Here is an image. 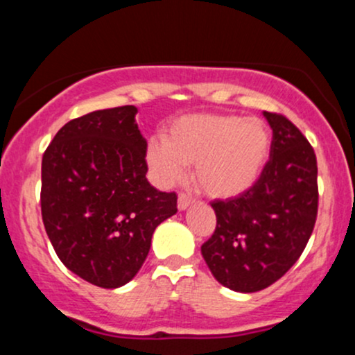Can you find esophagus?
Wrapping results in <instances>:
<instances>
[{
	"instance_id": "1",
	"label": "esophagus",
	"mask_w": 355,
	"mask_h": 355,
	"mask_svg": "<svg viewBox=\"0 0 355 355\" xmlns=\"http://www.w3.org/2000/svg\"><path fill=\"white\" fill-rule=\"evenodd\" d=\"M191 203H193V200H191L189 195H185V193L178 195V203H177V207H178V210H180V211L189 209Z\"/></svg>"
}]
</instances>
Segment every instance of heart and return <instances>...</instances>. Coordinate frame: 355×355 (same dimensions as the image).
<instances>
[{
    "instance_id": "1",
    "label": "heart",
    "mask_w": 355,
    "mask_h": 355,
    "mask_svg": "<svg viewBox=\"0 0 355 355\" xmlns=\"http://www.w3.org/2000/svg\"><path fill=\"white\" fill-rule=\"evenodd\" d=\"M270 135L259 118L195 113L170 121L164 141L146 146V164L162 185L180 180L193 165V180L214 198L245 193L259 180Z\"/></svg>"
}]
</instances>
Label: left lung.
Here are the masks:
<instances>
[{"mask_svg": "<svg viewBox=\"0 0 355 355\" xmlns=\"http://www.w3.org/2000/svg\"><path fill=\"white\" fill-rule=\"evenodd\" d=\"M272 128L270 160L245 193L211 202L214 235L202 245L211 275L230 291L268 287L299 260L317 217V160L287 118L263 112Z\"/></svg>", "mask_w": 355, "mask_h": 355, "instance_id": "8db88e82", "label": "left lung"}]
</instances>
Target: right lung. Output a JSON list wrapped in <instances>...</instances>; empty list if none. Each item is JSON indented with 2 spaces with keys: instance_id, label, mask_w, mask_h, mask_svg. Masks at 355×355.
<instances>
[{
  "instance_id": "obj_1",
  "label": "right lung",
  "mask_w": 355,
  "mask_h": 355,
  "mask_svg": "<svg viewBox=\"0 0 355 355\" xmlns=\"http://www.w3.org/2000/svg\"><path fill=\"white\" fill-rule=\"evenodd\" d=\"M137 107L96 110L61 126L42 162V215L68 270L103 288L128 284L177 195L146 180Z\"/></svg>"
}]
</instances>
